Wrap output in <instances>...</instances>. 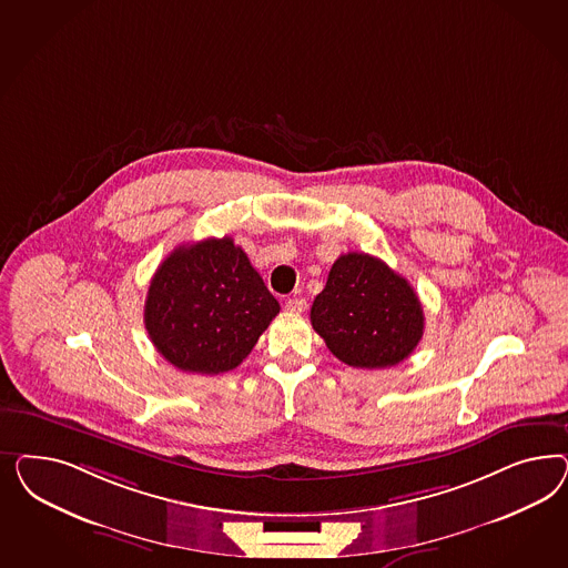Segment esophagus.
Returning a JSON list of instances; mask_svg holds the SVG:
<instances>
[{"instance_id": "esophagus-1", "label": "esophagus", "mask_w": 568, "mask_h": 568, "mask_svg": "<svg viewBox=\"0 0 568 568\" xmlns=\"http://www.w3.org/2000/svg\"><path fill=\"white\" fill-rule=\"evenodd\" d=\"M285 308L290 310V312H295V314H300V312H304V310L308 308V302H306L304 297H292Z\"/></svg>"}]
</instances>
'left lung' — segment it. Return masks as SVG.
<instances>
[{"label": "left lung", "instance_id": "1", "mask_svg": "<svg viewBox=\"0 0 568 568\" xmlns=\"http://www.w3.org/2000/svg\"><path fill=\"white\" fill-rule=\"evenodd\" d=\"M310 321L331 354L354 368L396 366L413 354L425 331L410 283L362 252L335 260Z\"/></svg>", "mask_w": 568, "mask_h": 568}]
</instances>
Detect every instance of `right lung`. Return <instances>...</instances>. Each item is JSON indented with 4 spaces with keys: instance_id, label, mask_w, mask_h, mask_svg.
Masks as SVG:
<instances>
[{
    "instance_id": "right-lung-1",
    "label": "right lung",
    "mask_w": 568,
    "mask_h": 568,
    "mask_svg": "<svg viewBox=\"0 0 568 568\" xmlns=\"http://www.w3.org/2000/svg\"><path fill=\"white\" fill-rule=\"evenodd\" d=\"M278 310L240 245L210 237L174 247L158 266L143 321L172 366L219 375L240 366Z\"/></svg>"
}]
</instances>
